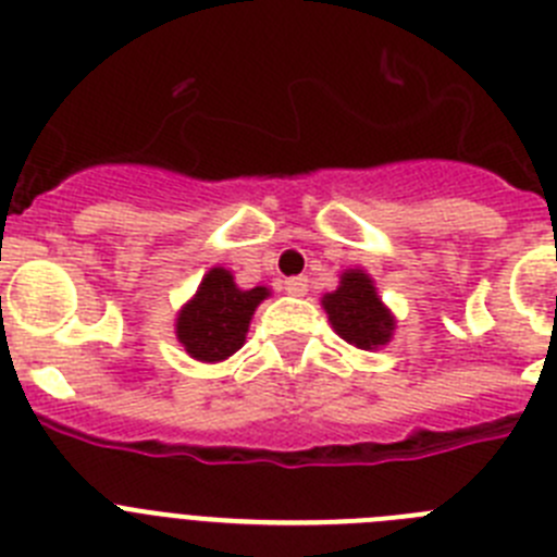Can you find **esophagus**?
<instances>
[{
  "label": "esophagus",
  "mask_w": 557,
  "mask_h": 557,
  "mask_svg": "<svg viewBox=\"0 0 557 557\" xmlns=\"http://www.w3.org/2000/svg\"><path fill=\"white\" fill-rule=\"evenodd\" d=\"M307 289H309L307 275H293V278H284V293L295 295V298H301V295H307Z\"/></svg>",
  "instance_id": "1"
}]
</instances>
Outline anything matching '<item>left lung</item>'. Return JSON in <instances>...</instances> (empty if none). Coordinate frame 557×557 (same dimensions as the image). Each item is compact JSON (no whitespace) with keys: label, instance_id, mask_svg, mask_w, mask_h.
Masks as SVG:
<instances>
[{"label":"left lung","instance_id":"1","mask_svg":"<svg viewBox=\"0 0 557 557\" xmlns=\"http://www.w3.org/2000/svg\"><path fill=\"white\" fill-rule=\"evenodd\" d=\"M323 309L334 332L362 351L387 346L396 329L391 309L382 304L366 270H346L339 275V287L323 295Z\"/></svg>","mask_w":557,"mask_h":557}]
</instances>
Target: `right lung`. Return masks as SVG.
I'll return each mask as SVG.
<instances>
[{
	"label": "right lung",
	"mask_w": 557,
	"mask_h": 557,
	"mask_svg": "<svg viewBox=\"0 0 557 557\" xmlns=\"http://www.w3.org/2000/svg\"><path fill=\"white\" fill-rule=\"evenodd\" d=\"M270 295L268 287L239 289L225 268H211L198 293L175 321V337L191 359L223 362L239 351L256 307Z\"/></svg>",
	"instance_id": "add662e5"
}]
</instances>
